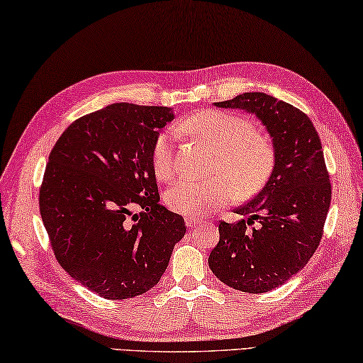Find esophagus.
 Returning a JSON list of instances; mask_svg holds the SVG:
<instances>
[{
	"mask_svg": "<svg viewBox=\"0 0 363 363\" xmlns=\"http://www.w3.org/2000/svg\"><path fill=\"white\" fill-rule=\"evenodd\" d=\"M199 225H203V222H201V220H196V218H191V217H188V218H186V227H188L189 230L198 228Z\"/></svg>",
	"mask_w": 363,
	"mask_h": 363,
	"instance_id": "1",
	"label": "esophagus"
}]
</instances>
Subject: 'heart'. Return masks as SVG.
<instances>
[{"mask_svg":"<svg viewBox=\"0 0 363 363\" xmlns=\"http://www.w3.org/2000/svg\"><path fill=\"white\" fill-rule=\"evenodd\" d=\"M209 145L217 152L212 174L220 177L206 182L180 180L165 193V203L172 211L185 217L207 216L233 198V183L238 193L251 194L264 185L273 167V150L265 136L254 132L246 118L220 111H203L177 125ZM177 133L164 130L154 141L151 151L152 170L160 182L177 174Z\"/></svg>","mask_w":363,"mask_h":363,"instance_id":"1","label":"heart"}]
</instances>
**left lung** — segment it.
Wrapping results in <instances>:
<instances>
[{"label": "left lung", "instance_id": "8db88e82", "mask_svg": "<svg viewBox=\"0 0 363 363\" xmlns=\"http://www.w3.org/2000/svg\"><path fill=\"white\" fill-rule=\"evenodd\" d=\"M213 104L262 122L272 138L273 169L264 188L236 209L247 220L218 225L209 267L230 288L267 293L304 269L322 240L331 203L322 143L304 112L270 94L245 93ZM254 220L259 227L249 229Z\"/></svg>", "mask_w": 363, "mask_h": 363}]
</instances>
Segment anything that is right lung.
<instances>
[{"mask_svg": "<svg viewBox=\"0 0 363 363\" xmlns=\"http://www.w3.org/2000/svg\"><path fill=\"white\" fill-rule=\"evenodd\" d=\"M174 118L164 106L114 103L77 118L48 157L40 213L52 251L104 299L156 286L186 233L180 213L159 203L151 162L154 141Z\"/></svg>", "mask_w": 363, "mask_h": 363, "instance_id": "right-lung-1", "label": "right lung"}]
</instances>
